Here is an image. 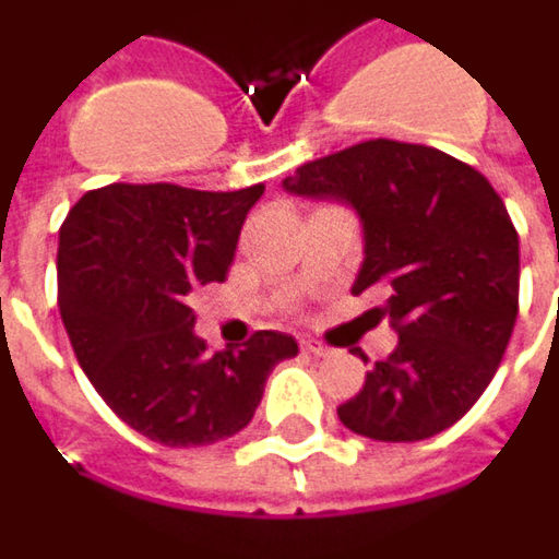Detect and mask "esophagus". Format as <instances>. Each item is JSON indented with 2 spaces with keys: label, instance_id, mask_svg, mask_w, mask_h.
Wrapping results in <instances>:
<instances>
[{
  "label": "esophagus",
  "instance_id": "esophagus-1",
  "mask_svg": "<svg viewBox=\"0 0 559 559\" xmlns=\"http://www.w3.org/2000/svg\"><path fill=\"white\" fill-rule=\"evenodd\" d=\"M302 350H306V354H314V357H326V354H330V347L320 345L314 338H306V342H302Z\"/></svg>",
  "mask_w": 559,
  "mask_h": 559
}]
</instances>
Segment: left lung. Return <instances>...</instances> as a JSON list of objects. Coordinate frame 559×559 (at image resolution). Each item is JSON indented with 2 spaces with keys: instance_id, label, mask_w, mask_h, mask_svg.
I'll return each instance as SVG.
<instances>
[{
  "instance_id": "1",
  "label": "left lung",
  "mask_w": 559,
  "mask_h": 559,
  "mask_svg": "<svg viewBox=\"0 0 559 559\" xmlns=\"http://www.w3.org/2000/svg\"><path fill=\"white\" fill-rule=\"evenodd\" d=\"M281 187L357 212L362 263L350 290L384 287L374 311L400 335L338 420L374 442L454 427L493 381L518 318V233L497 190L436 147L390 139L311 159Z\"/></svg>"
}]
</instances>
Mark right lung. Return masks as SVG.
<instances>
[{"mask_svg":"<svg viewBox=\"0 0 559 559\" xmlns=\"http://www.w3.org/2000/svg\"><path fill=\"white\" fill-rule=\"evenodd\" d=\"M263 190L108 185L78 199L62 224V326L105 405L151 442L197 448L236 436L269 372L299 354L296 338L275 330L217 354L193 333L190 296L226 278Z\"/></svg>","mask_w":559,"mask_h":559,"instance_id":"obj_1","label":"right lung"}]
</instances>
